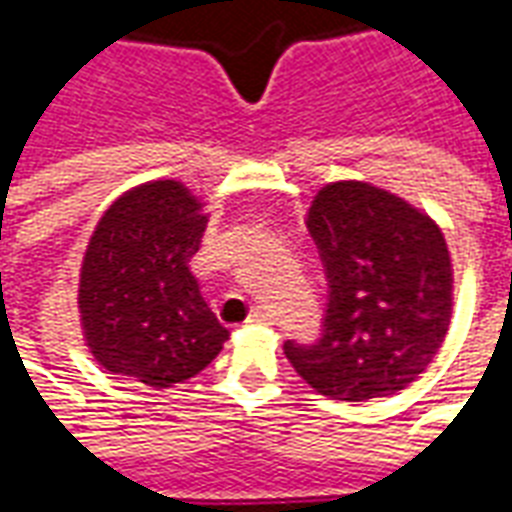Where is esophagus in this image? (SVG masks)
Returning a JSON list of instances; mask_svg holds the SVG:
<instances>
[{"mask_svg":"<svg viewBox=\"0 0 512 512\" xmlns=\"http://www.w3.org/2000/svg\"><path fill=\"white\" fill-rule=\"evenodd\" d=\"M246 323H271V315H268V310H263V307H257V310L249 315V321Z\"/></svg>","mask_w":512,"mask_h":512,"instance_id":"esophagus-1","label":"esophagus"}]
</instances>
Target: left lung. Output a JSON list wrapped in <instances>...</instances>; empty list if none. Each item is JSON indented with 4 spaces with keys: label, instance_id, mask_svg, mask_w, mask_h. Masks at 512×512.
<instances>
[{
    "label": "left lung",
    "instance_id": "8db88e82",
    "mask_svg": "<svg viewBox=\"0 0 512 512\" xmlns=\"http://www.w3.org/2000/svg\"><path fill=\"white\" fill-rule=\"evenodd\" d=\"M329 277L315 345L285 356L318 395L359 403L406 389L450 329L455 271L433 216L367 180H334L307 211Z\"/></svg>",
    "mask_w": 512,
    "mask_h": 512
}]
</instances>
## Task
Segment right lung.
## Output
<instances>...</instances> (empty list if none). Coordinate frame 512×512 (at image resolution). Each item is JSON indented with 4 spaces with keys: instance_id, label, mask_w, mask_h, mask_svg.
I'll return each instance as SVG.
<instances>
[{
    "instance_id": "1",
    "label": "right lung",
    "mask_w": 512,
    "mask_h": 512,
    "mask_svg": "<svg viewBox=\"0 0 512 512\" xmlns=\"http://www.w3.org/2000/svg\"><path fill=\"white\" fill-rule=\"evenodd\" d=\"M208 219L205 202L175 178L123 191L98 219L76 299L84 345L112 376L169 389L230 340L191 271Z\"/></svg>"
}]
</instances>
